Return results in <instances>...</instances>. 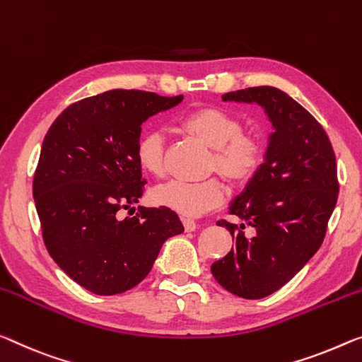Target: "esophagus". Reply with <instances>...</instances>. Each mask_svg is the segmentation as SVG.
<instances>
[{
    "mask_svg": "<svg viewBox=\"0 0 362 362\" xmlns=\"http://www.w3.org/2000/svg\"><path fill=\"white\" fill-rule=\"evenodd\" d=\"M182 225H185L186 231H194L197 228V223L192 218H182Z\"/></svg>",
    "mask_w": 362,
    "mask_h": 362,
    "instance_id": "obj_1",
    "label": "esophagus"
}]
</instances>
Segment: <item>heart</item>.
Returning a JSON list of instances; mask_svg holds the SVG:
<instances>
[{
  "instance_id": "b5f03b06",
  "label": "heart",
  "mask_w": 362,
  "mask_h": 362,
  "mask_svg": "<svg viewBox=\"0 0 362 362\" xmlns=\"http://www.w3.org/2000/svg\"><path fill=\"white\" fill-rule=\"evenodd\" d=\"M182 129L214 148L212 166L230 182H244L255 175L262 163L264 144L252 132L241 131V121L230 111L216 107H200L180 119ZM136 160L146 173L155 177L165 175V144L160 132L148 131L137 139ZM225 197L220 180L170 181L153 189L152 199L182 216H199L218 207Z\"/></svg>"
}]
</instances>
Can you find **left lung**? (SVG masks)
<instances>
[{
    "instance_id": "left-lung-1",
    "label": "left lung",
    "mask_w": 362,
    "mask_h": 362,
    "mask_svg": "<svg viewBox=\"0 0 362 362\" xmlns=\"http://www.w3.org/2000/svg\"><path fill=\"white\" fill-rule=\"evenodd\" d=\"M221 98L260 105L274 126L265 162L230 205L243 223L216 221L236 244L212 264L226 291L260 299L286 285L322 246L340 189L335 152L319 121L280 88L249 87ZM246 224L252 237L243 236Z\"/></svg>"
}]
</instances>
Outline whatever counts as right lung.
Instances as JSON below:
<instances>
[{
    "mask_svg": "<svg viewBox=\"0 0 362 362\" xmlns=\"http://www.w3.org/2000/svg\"><path fill=\"white\" fill-rule=\"evenodd\" d=\"M182 95L116 88L69 105L43 139L33 199L47 251L86 290L111 296L139 285L166 239L185 226L166 207H139L144 194L136 144L148 116Z\"/></svg>",
    "mask_w": 362,
    "mask_h": 362,
    "instance_id": "1",
    "label": "right lung"
}]
</instances>
